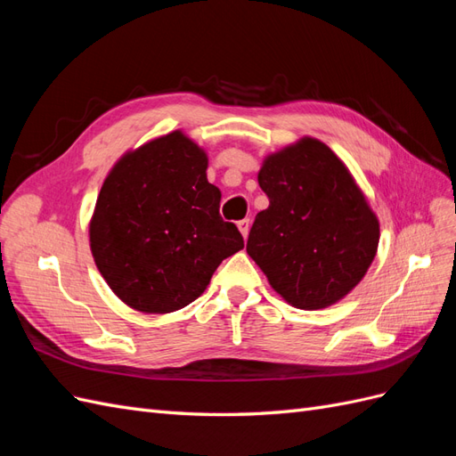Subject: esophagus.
I'll return each mask as SVG.
<instances>
[{
    "instance_id": "obj_1",
    "label": "esophagus",
    "mask_w": 456,
    "mask_h": 456,
    "mask_svg": "<svg viewBox=\"0 0 456 456\" xmlns=\"http://www.w3.org/2000/svg\"><path fill=\"white\" fill-rule=\"evenodd\" d=\"M238 228H240V232H241L243 240H245L247 236H249V228H251L249 218H243V220H240V223H238Z\"/></svg>"
}]
</instances>
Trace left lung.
I'll list each match as a JSON object with an SVG mask.
<instances>
[{
  "instance_id": "left-lung-1",
  "label": "left lung",
  "mask_w": 456,
  "mask_h": 456,
  "mask_svg": "<svg viewBox=\"0 0 456 456\" xmlns=\"http://www.w3.org/2000/svg\"><path fill=\"white\" fill-rule=\"evenodd\" d=\"M258 184L270 205L255 216L247 255L291 306L337 305L365 278L380 240L379 216L346 163L302 136L265 158Z\"/></svg>"
}]
</instances>
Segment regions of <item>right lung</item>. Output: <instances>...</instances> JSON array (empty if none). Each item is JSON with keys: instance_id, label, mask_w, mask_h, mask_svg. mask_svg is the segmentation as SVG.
<instances>
[{"instance_id": "right-lung-1", "label": "right lung", "mask_w": 456, "mask_h": 456, "mask_svg": "<svg viewBox=\"0 0 456 456\" xmlns=\"http://www.w3.org/2000/svg\"><path fill=\"white\" fill-rule=\"evenodd\" d=\"M207 151L181 129L127 150L106 175L89 220L94 265L114 295L142 314L194 302L220 262L243 249L218 215Z\"/></svg>"}]
</instances>
